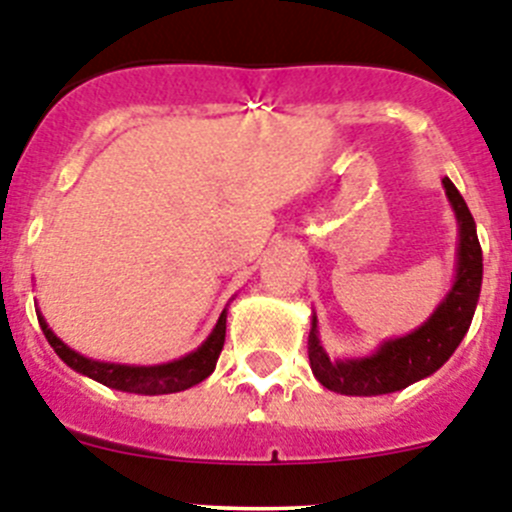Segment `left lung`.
Listing matches in <instances>:
<instances>
[{
  "label": "left lung",
  "mask_w": 512,
  "mask_h": 512,
  "mask_svg": "<svg viewBox=\"0 0 512 512\" xmlns=\"http://www.w3.org/2000/svg\"><path fill=\"white\" fill-rule=\"evenodd\" d=\"M442 185L459 225L457 276L452 289L419 330L383 342L368 358L330 360L317 335V317H312L307 340L309 365L314 378L330 391L342 396H383L401 391L426 375L437 373L470 330L482 287V248L477 241L475 218L459 190L449 177H444Z\"/></svg>",
  "instance_id": "1"
}]
</instances>
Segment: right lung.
Masks as SVG:
<instances>
[{"mask_svg":"<svg viewBox=\"0 0 512 512\" xmlns=\"http://www.w3.org/2000/svg\"><path fill=\"white\" fill-rule=\"evenodd\" d=\"M40 320L42 332L48 337L50 348L58 353V358L65 365H70L78 373L88 375L93 381L103 383V386L116 388V391L126 393H139V396H162V393H177L185 391V388L198 386L200 381H205L210 373L215 370L218 363V355L223 350L225 342V309L223 314L215 322L213 332L208 335V340L200 345L198 350H192L190 355L180 360H172V363L162 365H119V363H101V360L83 358L81 353H75L55 335L48 327V322L42 320V314H37Z\"/></svg>","mask_w":512,"mask_h":512,"instance_id":"right-lung-1","label":"right lung"}]
</instances>
